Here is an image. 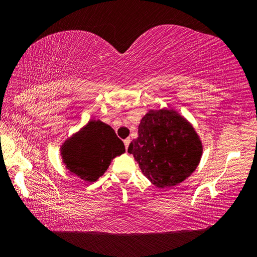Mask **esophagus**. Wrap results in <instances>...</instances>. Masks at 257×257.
I'll use <instances>...</instances> for the list:
<instances>
[{"label":"esophagus","instance_id":"1","mask_svg":"<svg viewBox=\"0 0 257 257\" xmlns=\"http://www.w3.org/2000/svg\"><path fill=\"white\" fill-rule=\"evenodd\" d=\"M123 143H124L125 150H128V146H129V144H130V138H125L124 141H123Z\"/></svg>","mask_w":257,"mask_h":257}]
</instances>
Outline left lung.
I'll return each mask as SVG.
<instances>
[{
	"mask_svg": "<svg viewBox=\"0 0 257 257\" xmlns=\"http://www.w3.org/2000/svg\"><path fill=\"white\" fill-rule=\"evenodd\" d=\"M128 152L152 184L165 188L180 184L196 170L203 146L184 116L162 108L143 116L138 137L130 143Z\"/></svg>",
	"mask_w": 257,
	"mask_h": 257,
	"instance_id": "1",
	"label": "left lung"
}]
</instances>
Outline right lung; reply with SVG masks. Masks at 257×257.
Masks as SVG:
<instances>
[{
  "mask_svg": "<svg viewBox=\"0 0 257 257\" xmlns=\"http://www.w3.org/2000/svg\"><path fill=\"white\" fill-rule=\"evenodd\" d=\"M124 152L123 142L110 125L90 120L62 146L61 155L69 171L93 182L107 170L112 159Z\"/></svg>",
  "mask_w": 257,
  "mask_h": 257,
  "instance_id": "obj_1",
  "label": "right lung"
}]
</instances>
